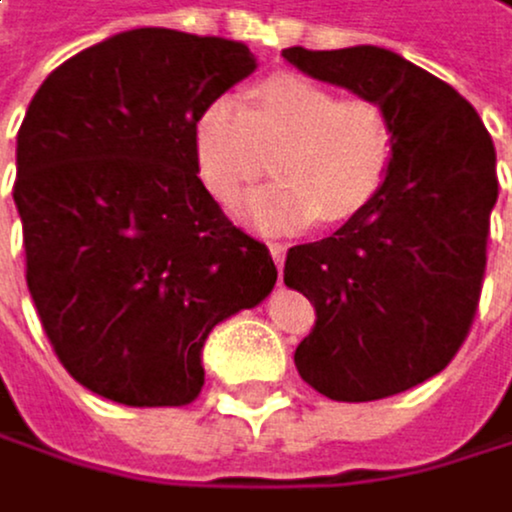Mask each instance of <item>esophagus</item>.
<instances>
[{"label":"esophagus","instance_id":"1","mask_svg":"<svg viewBox=\"0 0 512 512\" xmlns=\"http://www.w3.org/2000/svg\"><path fill=\"white\" fill-rule=\"evenodd\" d=\"M270 254H273V264L283 273V264H286V245H270Z\"/></svg>","mask_w":512,"mask_h":512}]
</instances>
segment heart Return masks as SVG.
<instances>
[{
	"label": "heart",
	"mask_w": 512,
	"mask_h": 512,
	"mask_svg": "<svg viewBox=\"0 0 512 512\" xmlns=\"http://www.w3.org/2000/svg\"><path fill=\"white\" fill-rule=\"evenodd\" d=\"M393 144V122L381 103L336 97L302 75L267 78L248 106L217 97L194 119L198 176L223 204L261 179L273 157L280 182L245 204L248 220L261 229L355 217L381 191Z\"/></svg>",
	"instance_id": "b5f03b06"
}]
</instances>
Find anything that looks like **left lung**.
<instances>
[{
  "label": "left lung",
  "instance_id": "1",
  "mask_svg": "<svg viewBox=\"0 0 512 512\" xmlns=\"http://www.w3.org/2000/svg\"><path fill=\"white\" fill-rule=\"evenodd\" d=\"M283 56L377 100L393 122L381 191L327 239L289 248L283 270L314 305L295 349L302 381L336 403L384 400L444 371L469 336L497 201L494 141L466 97L390 49Z\"/></svg>",
  "mask_w": 512,
  "mask_h": 512
}]
</instances>
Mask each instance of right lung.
Here are the masks:
<instances>
[{"mask_svg":"<svg viewBox=\"0 0 512 512\" xmlns=\"http://www.w3.org/2000/svg\"><path fill=\"white\" fill-rule=\"evenodd\" d=\"M251 71L245 43L138 27L62 62L27 106V289L65 371L112 403H194L207 333L277 283L194 160L198 112Z\"/></svg>","mask_w":512,"mask_h":512,"instance_id":"right-lung-1","label":"right lung"}]
</instances>
